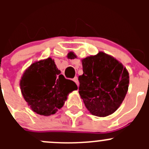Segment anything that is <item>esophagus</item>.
I'll return each mask as SVG.
<instances>
[{
	"instance_id": "esophagus-1",
	"label": "esophagus",
	"mask_w": 149,
	"mask_h": 149,
	"mask_svg": "<svg viewBox=\"0 0 149 149\" xmlns=\"http://www.w3.org/2000/svg\"><path fill=\"white\" fill-rule=\"evenodd\" d=\"M73 81L75 82V83L77 84V86L79 85V79H78L77 76H76V77H75V78H73Z\"/></svg>"
}]
</instances>
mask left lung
Returning a JSON list of instances; mask_svg holds the SVG:
<instances>
[{"mask_svg": "<svg viewBox=\"0 0 149 149\" xmlns=\"http://www.w3.org/2000/svg\"><path fill=\"white\" fill-rule=\"evenodd\" d=\"M68 58H76L69 52ZM84 73L79 76V92L90 113L106 117L118 109L128 89L129 74L113 57L100 52L82 60Z\"/></svg>", "mask_w": 149, "mask_h": 149, "instance_id": "obj_1", "label": "left lung"}]
</instances>
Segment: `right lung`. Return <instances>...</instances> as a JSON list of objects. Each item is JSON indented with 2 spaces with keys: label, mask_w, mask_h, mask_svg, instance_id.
Returning a JSON list of instances; mask_svg holds the SVG:
<instances>
[{
  "label": "right lung",
  "mask_w": 149,
  "mask_h": 149,
  "mask_svg": "<svg viewBox=\"0 0 149 149\" xmlns=\"http://www.w3.org/2000/svg\"><path fill=\"white\" fill-rule=\"evenodd\" d=\"M22 95L31 109L40 115L55 114L67 96L78 88L73 81L61 74L50 58L31 64L20 81Z\"/></svg>",
  "instance_id": "obj_1"
}]
</instances>
